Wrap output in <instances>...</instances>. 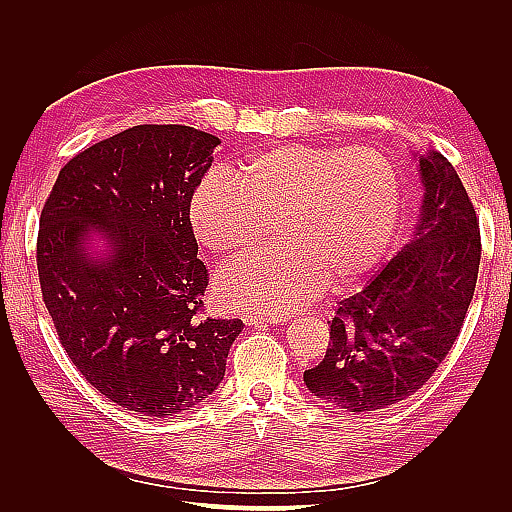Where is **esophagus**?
<instances>
[{
    "instance_id": "obj_1",
    "label": "esophagus",
    "mask_w": 512,
    "mask_h": 512,
    "mask_svg": "<svg viewBox=\"0 0 512 512\" xmlns=\"http://www.w3.org/2000/svg\"><path fill=\"white\" fill-rule=\"evenodd\" d=\"M243 322H245V324H250V327H258V324L277 322V318H267V316H254V314H247V316H243Z\"/></svg>"
}]
</instances>
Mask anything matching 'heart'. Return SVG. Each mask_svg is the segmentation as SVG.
I'll return each mask as SVG.
<instances>
[{
    "mask_svg": "<svg viewBox=\"0 0 512 512\" xmlns=\"http://www.w3.org/2000/svg\"><path fill=\"white\" fill-rule=\"evenodd\" d=\"M395 166L371 147L282 145L239 164L237 177L211 175L192 200V224L209 252H250L275 222L277 250L224 269L222 301L239 312L284 316L327 286L374 269L399 218Z\"/></svg>",
    "mask_w": 512,
    "mask_h": 512,
    "instance_id": "1",
    "label": "heart"
}]
</instances>
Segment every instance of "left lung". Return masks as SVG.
<instances>
[{
  "instance_id": "left-lung-1",
  "label": "left lung",
  "mask_w": 512,
  "mask_h": 512,
  "mask_svg": "<svg viewBox=\"0 0 512 512\" xmlns=\"http://www.w3.org/2000/svg\"><path fill=\"white\" fill-rule=\"evenodd\" d=\"M425 196L414 237L361 292L339 303L324 359L305 369L309 393L348 412L414 395L446 359L474 297L480 230L453 164L418 160Z\"/></svg>"
}]
</instances>
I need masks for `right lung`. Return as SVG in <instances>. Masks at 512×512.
<instances>
[{
    "mask_svg": "<svg viewBox=\"0 0 512 512\" xmlns=\"http://www.w3.org/2000/svg\"><path fill=\"white\" fill-rule=\"evenodd\" d=\"M220 138L134 126L59 170L40 215L36 262L59 342L83 378L138 416L166 418L224 378L239 318H207L209 271L190 222ZM91 236L104 257L86 252Z\"/></svg>",
    "mask_w": 512,
    "mask_h": 512,
    "instance_id": "right-lung-1",
    "label": "right lung"
}]
</instances>
